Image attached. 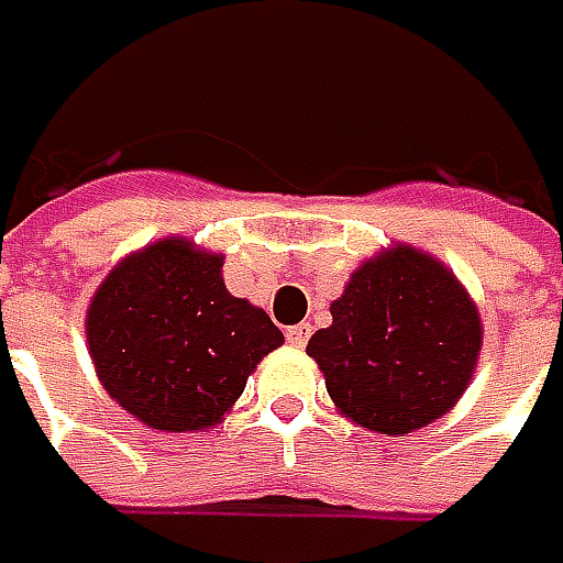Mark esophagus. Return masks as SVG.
I'll return each instance as SVG.
<instances>
[{
  "label": "esophagus",
  "mask_w": 563,
  "mask_h": 563,
  "mask_svg": "<svg viewBox=\"0 0 563 563\" xmlns=\"http://www.w3.org/2000/svg\"><path fill=\"white\" fill-rule=\"evenodd\" d=\"M310 335H313V325H310V322L288 325V332H285V338H288V344H291V347H307Z\"/></svg>",
  "instance_id": "obj_1"
}]
</instances>
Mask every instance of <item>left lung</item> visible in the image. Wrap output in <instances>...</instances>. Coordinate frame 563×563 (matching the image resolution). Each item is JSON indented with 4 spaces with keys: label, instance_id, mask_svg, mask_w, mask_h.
<instances>
[{
    "label": "left lung",
    "instance_id": "8db88e82",
    "mask_svg": "<svg viewBox=\"0 0 563 563\" xmlns=\"http://www.w3.org/2000/svg\"><path fill=\"white\" fill-rule=\"evenodd\" d=\"M483 325L461 282L413 247L363 263L307 354L341 413L382 435L444 417L470 385Z\"/></svg>",
    "mask_w": 563,
    "mask_h": 563
}]
</instances>
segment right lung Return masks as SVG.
<instances>
[{
  "instance_id": "obj_1",
  "label": "right lung",
  "mask_w": 563,
  "mask_h": 563,
  "mask_svg": "<svg viewBox=\"0 0 563 563\" xmlns=\"http://www.w3.org/2000/svg\"><path fill=\"white\" fill-rule=\"evenodd\" d=\"M282 341L266 310L228 294L222 256L181 238L128 256L87 313L102 388L165 432L216 426Z\"/></svg>"
}]
</instances>
